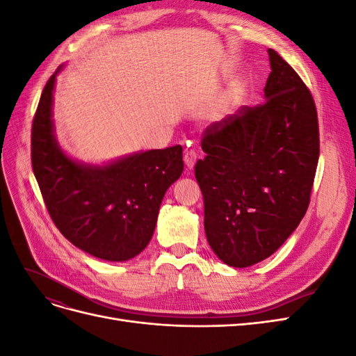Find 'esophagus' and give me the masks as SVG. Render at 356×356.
Listing matches in <instances>:
<instances>
[{
  "label": "esophagus",
  "mask_w": 356,
  "mask_h": 356,
  "mask_svg": "<svg viewBox=\"0 0 356 356\" xmlns=\"http://www.w3.org/2000/svg\"><path fill=\"white\" fill-rule=\"evenodd\" d=\"M196 160H197V154H196L195 149H188V152H187L186 156H184V163H186V166H187L188 169H193V168H195V165H196Z\"/></svg>",
  "instance_id": "esophagus-1"
}]
</instances>
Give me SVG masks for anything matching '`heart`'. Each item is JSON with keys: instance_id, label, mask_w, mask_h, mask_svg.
<instances>
[{"instance_id": "obj_1", "label": "heart", "mask_w": 356, "mask_h": 356, "mask_svg": "<svg viewBox=\"0 0 356 356\" xmlns=\"http://www.w3.org/2000/svg\"><path fill=\"white\" fill-rule=\"evenodd\" d=\"M243 88L239 84H233L232 88L225 92V95L222 96V99L220 101L217 110H215V113H217L220 120H222V118L229 117L238 106L242 104L243 101Z\"/></svg>"}]
</instances>
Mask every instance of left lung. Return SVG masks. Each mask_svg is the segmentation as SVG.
I'll use <instances>...</instances> for the list:
<instances>
[{"label": "left lung", "mask_w": 356, "mask_h": 356, "mask_svg": "<svg viewBox=\"0 0 356 356\" xmlns=\"http://www.w3.org/2000/svg\"><path fill=\"white\" fill-rule=\"evenodd\" d=\"M266 102L212 123L195 175L204 233L233 267L270 257L305 217L319 159L315 101L298 74L268 49Z\"/></svg>", "instance_id": "obj_1"}]
</instances>
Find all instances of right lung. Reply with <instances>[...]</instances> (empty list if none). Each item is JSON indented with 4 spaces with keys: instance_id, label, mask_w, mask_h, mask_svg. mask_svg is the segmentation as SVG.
<instances>
[{
    "instance_id": "obj_1",
    "label": "right lung",
    "mask_w": 356,
    "mask_h": 356,
    "mask_svg": "<svg viewBox=\"0 0 356 356\" xmlns=\"http://www.w3.org/2000/svg\"><path fill=\"white\" fill-rule=\"evenodd\" d=\"M60 70L44 86L32 122V170L42 199L72 245L101 260H131L153 238L160 203L182 174V147L135 153L104 166L72 160L59 147L51 118Z\"/></svg>"
}]
</instances>
